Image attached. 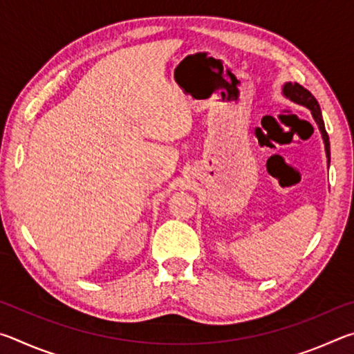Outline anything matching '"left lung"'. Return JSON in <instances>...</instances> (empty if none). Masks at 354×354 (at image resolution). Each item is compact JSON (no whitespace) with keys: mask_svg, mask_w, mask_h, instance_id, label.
Returning a JSON list of instances; mask_svg holds the SVG:
<instances>
[{"mask_svg":"<svg viewBox=\"0 0 354 354\" xmlns=\"http://www.w3.org/2000/svg\"><path fill=\"white\" fill-rule=\"evenodd\" d=\"M283 95L287 98L290 100L292 103H297L299 106H304L308 107L313 113V118L315 120L317 127H319V131L322 134V139L323 143H325V151H326V158H328V167H329V160H331V153H329V137L328 133L325 129V122H323V117H322V111H320V106L317 103V100L314 98V95L310 93L308 88H304L303 86H299L298 82H286L283 86Z\"/></svg>","mask_w":354,"mask_h":354,"instance_id":"1","label":"left lung"}]
</instances>
